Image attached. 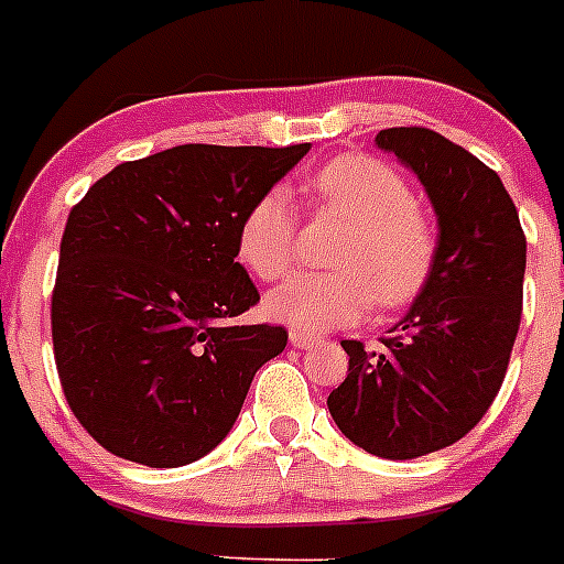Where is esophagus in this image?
I'll return each instance as SVG.
<instances>
[{
    "label": "esophagus",
    "instance_id": "34e87169",
    "mask_svg": "<svg viewBox=\"0 0 564 564\" xmlns=\"http://www.w3.org/2000/svg\"><path fill=\"white\" fill-rule=\"evenodd\" d=\"M291 344L296 347V350H316V347H322V338L313 336V333H302V330H291Z\"/></svg>",
    "mask_w": 564,
    "mask_h": 564
}]
</instances>
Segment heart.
<instances>
[{
    "label": "heart",
    "instance_id": "1",
    "mask_svg": "<svg viewBox=\"0 0 564 564\" xmlns=\"http://www.w3.org/2000/svg\"><path fill=\"white\" fill-rule=\"evenodd\" d=\"M318 200L352 223L333 265L336 273H296L268 293L273 322L302 333L352 325L372 302L401 307L417 296L435 265V228L415 206L410 183L387 163L347 154L313 177ZM239 259L251 273L273 282L296 259V212L285 188L251 203L237 234Z\"/></svg>",
    "mask_w": 564,
    "mask_h": 564
}]
</instances>
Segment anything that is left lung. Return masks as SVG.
Here are the masks:
<instances>
[{
    "label": "left lung",
    "instance_id": "left-lung-1",
    "mask_svg": "<svg viewBox=\"0 0 564 564\" xmlns=\"http://www.w3.org/2000/svg\"><path fill=\"white\" fill-rule=\"evenodd\" d=\"M376 147L430 197L435 265L381 350L341 341L350 370L327 410L364 452L412 460L475 430L500 392L520 330L525 234L497 172L449 138L395 127Z\"/></svg>",
    "mask_w": 564,
    "mask_h": 564
}]
</instances>
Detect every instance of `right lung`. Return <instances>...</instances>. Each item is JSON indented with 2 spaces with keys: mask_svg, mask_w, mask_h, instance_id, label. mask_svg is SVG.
Wrapping results in <instances>:
<instances>
[{
  "mask_svg": "<svg viewBox=\"0 0 564 564\" xmlns=\"http://www.w3.org/2000/svg\"><path fill=\"white\" fill-rule=\"evenodd\" d=\"M163 149L104 174L67 217L53 291L64 398L104 449L152 468L200 460L231 432L288 330L234 325L259 293L239 223L307 154Z\"/></svg>",
  "mask_w": 564,
  "mask_h": 564,
  "instance_id": "add662e5",
  "label": "right lung"
}]
</instances>
